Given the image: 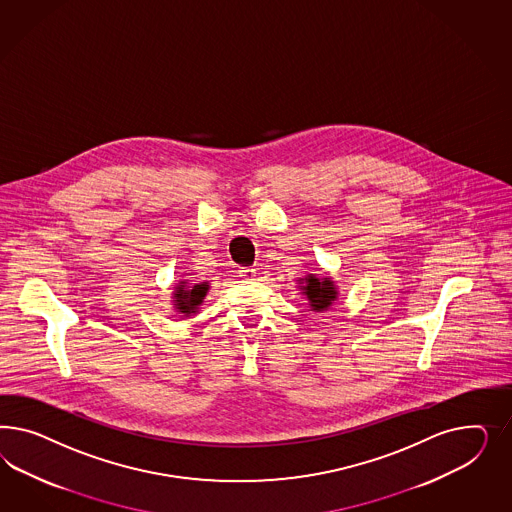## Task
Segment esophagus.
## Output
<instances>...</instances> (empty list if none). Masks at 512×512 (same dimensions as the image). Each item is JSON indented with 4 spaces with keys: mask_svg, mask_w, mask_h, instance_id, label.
I'll return each instance as SVG.
<instances>
[{
    "mask_svg": "<svg viewBox=\"0 0 512 512\" xmlns=\"http://www.w3.org/2000/svg\"><path fill=\"white\" fill-rule=\"evenodd\" d=\"M240 276L244 279H253L257 276V270H255V268H242V270H240Z\"/></svg>",
    "mask_w": 512,
    "mask_h": 512,
    "instance_id": "1",
    "label": "esophagus"
}]
</instances>
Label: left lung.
<instances>
[{"label": "left lung", "mask_w": 512, "mask_h": 512, "mask_svg": "<svg viewBox=\"0 0 512 512\" xmlns=\"http://www.w3.org/2000/svg\"><path fill=\"white\" fill-rule=\"evenodd\" d=\"M300 295L308 300V306L311 311L321 313L326 311L340 296V291L336 287V281L332 276H317V274H306L304 278L296 279Z\"/></svg>", "instance_id": "left-lung-1"}]
</instances>
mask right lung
<instances>
[{
	"instance_id": "1",
	"label": "right lung",
	"mask_w": 512,
	"mask_h": 512,
	"mask_svg": "<svg viewBox=\"0 0 512 512\" xmlns=\"http://www.w3.org/2000/svg\"><path fill=\"white\" fill-rule=\"evenodd\" d=\"M210 291V283L202 281L191 285L189 279H180L178 283H174L172 287V308L182 315V317H191L201 310L202 302Z\"/></svg>"
}]
</instances>
